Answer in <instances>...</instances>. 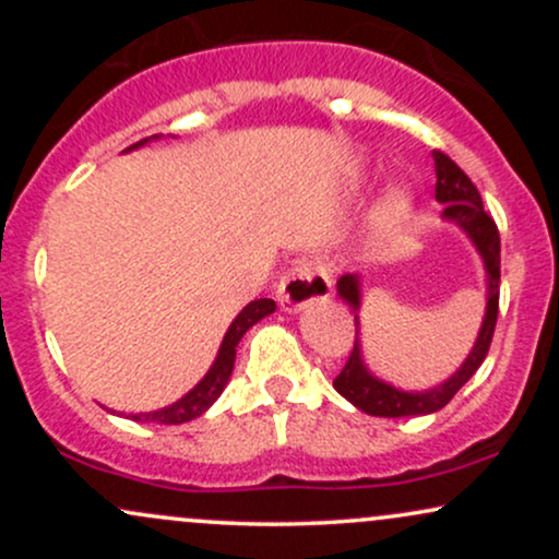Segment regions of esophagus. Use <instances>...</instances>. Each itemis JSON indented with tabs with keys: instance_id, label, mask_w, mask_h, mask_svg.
<instances>
[{
	"instance_id": "esophagus-1",
	"label": "esophagus",
	"mask_w": 559,
	"mask_h": 559,
	"mask_svg": "<svg viewBox=\"0 0 559 559\" xmlns=\"http://www.w3.org/2000/svg\"><path fill=\"white\" fill-rule=\"evenodd\" d=\"M331 273L320 260L301 258L294 262L278 284V301L286 312H299L331 297Z\"/></svg>"
}]
</instances>
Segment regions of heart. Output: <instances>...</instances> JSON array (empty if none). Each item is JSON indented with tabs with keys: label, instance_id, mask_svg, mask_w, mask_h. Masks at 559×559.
Wrapping results in <instances>:
<instances>
[{
	"label": "heart",
	"instance_id": "obj_1",
	"mask_svg": "<svg viewBox=\"0 0 559 559\" xmlns=\"http://www.w3.org/2000/svg\"><path fill=\"white\" fill-rule=\"evenodd\" d=\"M413 191L407 186H389L381 197H378L373 213H370V243L373 247H386L400 230L407 226L409 215H413Z\"/></svg>",
	"mask_w": 559,
	"mask_h": 559
}]
</instances>
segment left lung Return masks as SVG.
<instances>
[{
	"mask_svg": "<svg viewBox=\"0 0 559 559\" xmlns=\"http://www.w3.org/2000/svg\"><path fill=\"white\" fill-rule=\"evenodd\" d=\"M436 165V202L444 204L447 223H454L463 234L471 239L476 252L484 260L486 271V312L484 323L476 336V344L467 352L465 362L454 370L447 381L436 383L431 389L423 391H404L381 381L370 368L365 365L362 344H360V305H362V281L357 273H346L336 281V292L346 305L355 310V349H352L349 360L344 370L333 381V389L344 396L346 402L355 404L357 409L378 418H409V415H431L436 409L447 407L452 396L471 381L473 373L480 368V362L489 355V344L493 336V325H497L499 312V230L491 215L484 210L478 189L473 186L471 178L460 170L454 159H449L444 152H433Z\"/></svg>",
	"mask_w": 559,
	"mask_h": 559,
	"instance_id": "1",
	"label": "left lung"
}]
</instances>
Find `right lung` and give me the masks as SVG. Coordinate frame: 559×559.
I'll list each match as a JSON object with an SVG mask.
<instances>
[{
  "label": "right lung",
  "mask_w": 559,
  "mask_h": 559,
  "mask_svg": "<svg viewBox=\"0 0 559 559\" xmlns=\"http://www.w3.org/2000/svg\"><path fill=\"white\" fill-rule=\"evenodd\" d=\"M163 139V133H155L150 139H141L133 146H128L126 152L139 150V146L150 144V141ZM271 312H275V301L273 299H254L249 301L247 307L234 318V323L228 325L226 336H223L221 349H217L215 362L210 365V370L204 373L202 381L197 383L189 394H183L181 400L168 404V407H159L152 409V413H136V415H128L131 420L136 423H159V426H178V423H189L199 418L202 413H207L213 407L217 396L223 394L226 383L230 381V373H234V362H236V346H239L241 336L252 329L254 323H260L262 318H267Z\"/></svg>",
  "instance_id": "right-lung-1"
}]
</instances>
